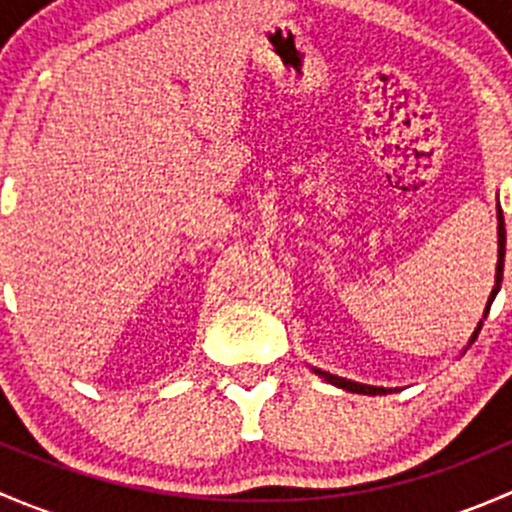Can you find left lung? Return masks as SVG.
Masks as SVG:
<instances>
[{"mask_svg":"<svg viewBox=\"0 0 512 512\" xmlns=\"http://www.w3.org/2000/svg\"><path fill=\"white\" fill-rule=\"evenodd\" d=\"M495 215H498V265H495V287H493V292H490L488 304H485L483 319L488 317L490 304H493L495 294H498V289H500V282H503V265H505V223H503V210H500V205H498V213H495ZM483 319H480L478 327H476V332H473V334H471V339H468V347H471V344L476 342V337H478L480 327H483ZM324 379H327L329 384L339 386V389L352 391V394H371V396L376 394V389H371V386H359V384H352V381H344V379H339V376H324Z\"/></svg>","mask_w":512,"mask_h":512,"instance_id":"obj_1","label":"left lung"}]
</instances>
